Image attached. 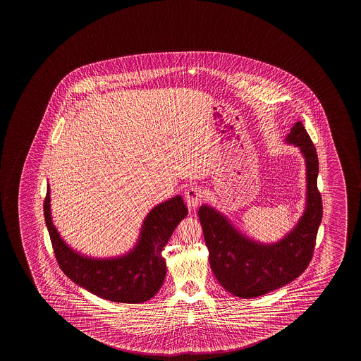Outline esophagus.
Wrapping results in <instances>:
<instances>
[{"mask_svg": "<svg viewBox=\"0 0 361 361\" xmlns=\"http://www.w3.org/2000/svg\"><path fill=\"white\" fill-rule=\"evenodd\" d=\"M204 197V190L199 188V186H191L186 194H185V199H186V204L190 209H195L201 204V200Z\"/></svg>", "mask_w": 361, "mask_h": 361, "instance_id": "esophagus-1", "label": "esophagus"}]
</instances>
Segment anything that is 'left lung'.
Wrapping results in <instances>:
<instances>
[{
  "mask_svg": "<svg viewBox=\"0 0 361 361\" xmlns=\"http://www.w3.org/2000/svg\"><path fill=\"white\" fill-rule=\"evenodd\" d=\"M286 143L300 148L306 162L307 185L305 212L281 240L269 244L257 242L209 205H201L197 213L214 276L224 290L240 298L266 295L290 283L305 272L312 258L322 219L317 152L301 122L292 127Z\"/></svg>",
  "mask_w": 361,
  "mask_h": 361,
  "instance_id": "8db88e82",
  "label": "left lung"
}]
</instances>
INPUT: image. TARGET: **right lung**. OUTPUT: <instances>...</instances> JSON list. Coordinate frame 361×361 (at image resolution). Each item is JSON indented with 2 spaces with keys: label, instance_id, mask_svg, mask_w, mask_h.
Listing matches in <instances>:
<instances>
[{
  "label": "right lung",
  "instance_id": "obj_1",
  "mask_svg": "<svg viewBox=\"0 0 361 361\" xmlns=\"http://www.w3.org/2000/svg\"><path fill=\"white\" fill-rule=\"evenodd\" d=\"M50 207L48 183L44 204L45 223L60 268L74 283L101 298L122 303H142L160 290L166 277L162 249L178 223L188 215L181 196L156 205L143 220L135 247L112 258L80 255L69 247L54 225Z\"/></svg>",
  "mask_w": 361,
  "mask_h": 361
}]
</instances>
